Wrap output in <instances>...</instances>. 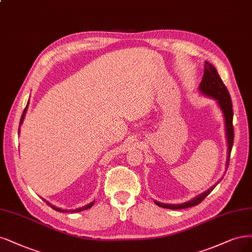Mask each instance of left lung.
I'll return each instance as SVG.
<instances>
[{
    "instance_id": "8db88e82",
    "label": "left lung",
    "mask_w": 252,
    "mask_h": 252,
    "mask_svg": "<svg viewBox=\"0 0 252 252\" xmlns=\"http://www.w3.org/2000/svg\"><path fill=\"white\" fill-rule=\"evenodd\" d=\"M199 90H200V92L204 94V96L215 99L217 103H218L220 109L223 112V117L225 120V134H226V140H227V159H226V169H227L229 164L230 152H231L232 144H233L232 103H231L228 90L223 83L221 77L219 76L218 72H217L215 66L211 64L209 62L204 63V74L202 77V81L200 82V85H199ZM221 180L222 178L211 189L205 190L204 193L198 195L197 197L193 198L192 200H189L188 202L181 203V204H166L158 201H154V203L160 207H163V209H170V210H182V209H188V207L195 206L200 203L206 196H209V194Z\"/></svg>"
}]
</instances>
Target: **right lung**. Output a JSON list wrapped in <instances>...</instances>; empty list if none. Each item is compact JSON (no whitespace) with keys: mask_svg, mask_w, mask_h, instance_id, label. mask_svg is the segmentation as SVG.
<instances>
[{"mask_svg":"<svg viewBox=\"0 0 252 252\" xmlns=\"http://www.w3.org/2000/svg\"><path fill=\"white\" fill-rule=\"evenodd\" d=\"M28 105H29V102L27 103V106H26V108L24 109V111H23V115H22V118H21V121H20V126H21V124L23 123V121H24V119H25V115H26V112H27V108H28ZM19 133H20V128H19ZM43 201H45L48 205H50L52 209H54L55 211H57V212H63V213H77V212H82V211H85V210H88V209H90V207H92L93 205H94V201H93V202H91L90 204H86L85 206H82V207H79V209H76V210H62V209H59V207H56V206H54V205H51L47 200H45V199H43Z\"/></svg>","mask_w":252,"mask_h":252,"instance_id":"right-lung-1","label":"right lung"}]
</instances>
